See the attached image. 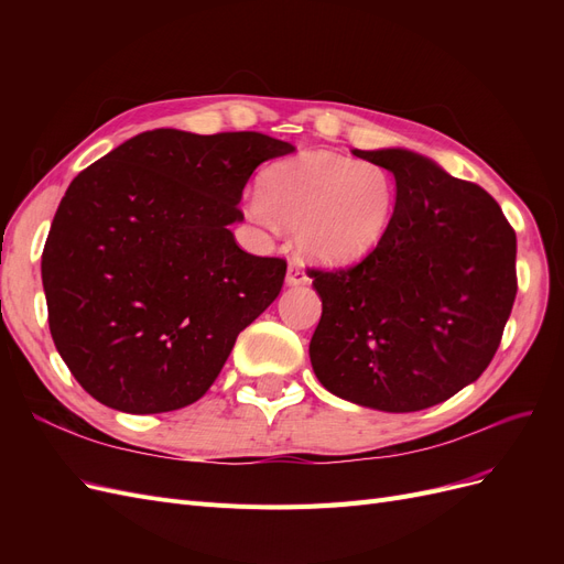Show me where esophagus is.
Listing matches in <instances>:
<instances>
[{"label": "esophagus", "mask_w": 564, "mask_h": 564, "mask_svg": "<svg viewBox=\"0 0 564 564\" xmlns=\"http://www.w3.org/2000/svg\"><path fill=\"white\" fill-rule=\"evenodd\" d=\"M286 284H289V286H303V284H308V275H305V270H303V265H301L299 261L289 263Z\"/></svg>", "instance_id": "obj_1"}]
</instances>
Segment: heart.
<instances>
[{"label":"heart","mask_w":564,"mask_h":564,"mask_svg":"<svg viewBox=\"0 0 564 564\" xmlns=\"http://www.w3.org/2000/svg\"><path fill=\"white\" fill-rule=\"evenodd\" d=\"M395 207L398 183L383 164L305 150L265 169L249 214L259 224L275 220L296 230L311 261L340 268L367 259L383 242Z\"/></svg>","instance_id":"1"}]
</instances>
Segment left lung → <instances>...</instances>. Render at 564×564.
<instances>
[{
	"instance_id": "1",
	"label": "left lung",
	"mask_w": 564,
	"mask_h": 564,
	"mask_svg": "<svg viewBox=\"0 0 564 564\" xmlns=\"http://www.w3.org/2000/svg\"><path fill=\"white\" fill-rule=\"evenodd\" d=\"M383 164L398 207L383 242L348 270H311L322 317L311 362L334 395L419 412L480 379L518 294L516 230L480 185L402 148L352 150Z\"/></svg>"
}]
</instances>
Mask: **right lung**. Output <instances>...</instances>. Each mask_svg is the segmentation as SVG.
<instances>
[{
    "label": "right lung",
    "mask_w": 564,
    "mask_h": 564,
    "mask_svg": "<svg viewBox=\"0 0 564 564\" xmlns=\"http://www.w3.org/2000/svg\"><path fill=\"white\" fill-rule=\"evenodd\" d=\"M289 152L256 131L155 129L75 176L42 282L51 338L91 398L162 414L212 388L284 284L286 261L242 251L228 226L253 169Z\"/></svg>",
    "instance_id": "add662e5"
}]
</instances>
